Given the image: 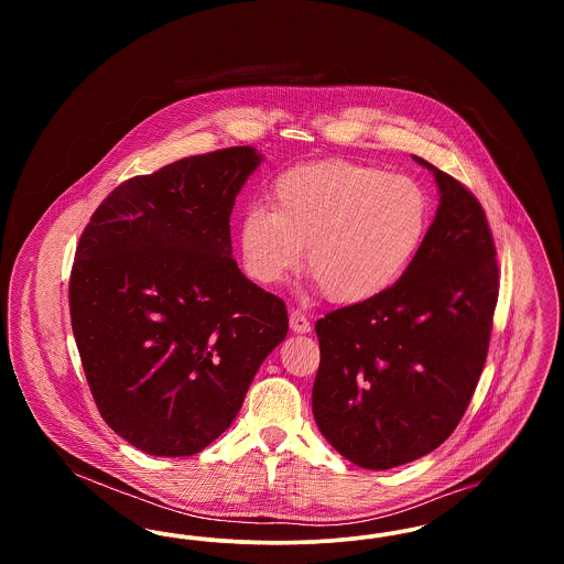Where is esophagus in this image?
<instances>
[{"instance_id": "1", "label": "esophagus", "mask_w": 564, "mask_h": 564, "mask_svg": "<svg viewBox=\"0 0 564 564\" xmlns=\"http://www.w3.org/2000/svg\"><path fill=\"white\" fill-rule=\"evenodd\" d=\"M290 329L294 334H308L311 332V322L306 319V315L302 311H292L290 313Z\"/></svg>"}]
</instances>
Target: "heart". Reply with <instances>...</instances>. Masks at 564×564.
I'll return each mask as SVG.
<instances>
[{
	"instance_id": "1",
	"label": "heart",
	"mask_w": 564,
	"mask_h": 564,
	"mask_svg": "<svg viewBox=\"0 0 564 564\" xmlns=\"http://www.w3.org/2000/svg\"><path fill=\"white\" fill-rule=\"evenodd\" d=\"M430 196L405 175L350 161L300 164L272 186V209L241 219L242 262L264 283H281L304 260L325 295L364 304L389 292L414 262L430 228Z\"/></svg>"
}]
</instances>
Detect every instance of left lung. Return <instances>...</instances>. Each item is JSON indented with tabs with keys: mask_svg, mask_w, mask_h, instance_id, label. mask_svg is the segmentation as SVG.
<instances>
[{
	"mask_svg": "<svg viewBox=\"0 0 564 564\" xmlns=\"http://www.w3.org/2000/svg\"><path fill=\"white\" fill-rule=\"evenodd\" d=\"M412 159L440 192L414 262L389 292L315 323L313 416L340 455L375 471L430 455L456 430L482 375L499 295L482 205Z\"/></svg>",
	"mask_w": 564,
	"mask_h": 564,
	"instance_id": "8db88e82",
	"label": "left lung"
}]
</instances>
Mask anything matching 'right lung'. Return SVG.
<instances>
[{
    "label": "right lung",
    "mask_w": 564,
    "mask_h": 564,
    "mask_svg": "<svg viewBox=\"0 0 564 564\" xmlns=\"http://www.w3.org/2000/svg\"><path fill=\"white\" fill-rule=\"evenodd\" d=\"M262 161L239 145L166 164L120 184L82 232L69 279L82 368L104 421L148 455L209 446L288 336L283 300L232 258L230 214Z\"/></svg>",
    "instance_id": "obj_1"
}]
</instances>
